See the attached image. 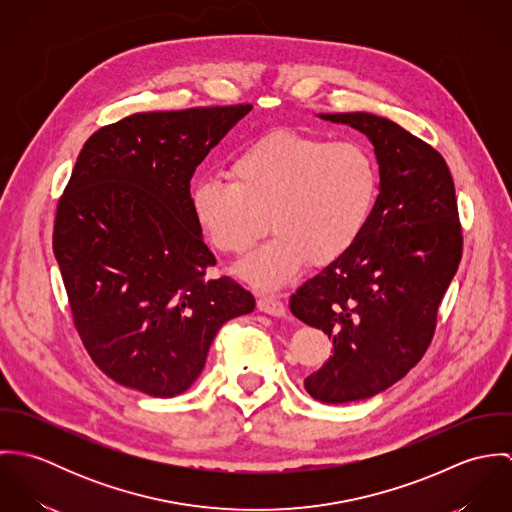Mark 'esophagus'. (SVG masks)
<instances>
[{"mask_svg":"<svg viewBox=\"0 0 512 512\" xmlns=\"http://www.w3.org/2000/svg\"><path fill=\"white\" fill-rule=\"evenodd\" d=\"M258 309L268 313V315H274V317H284L286 315V305L276 295H260L258 297Z\"/></svg>","mask_w":512,"mask_h":512,"instance_id":"34e87169","label":"esophagus"}]
</instances>
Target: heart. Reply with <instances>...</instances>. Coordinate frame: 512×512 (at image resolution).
<instances>
[{"instance_id":"b5f03b06","label":"heart","mask_w":512,"mask_h":512,"mask_svg":"<svg viewBox=\"0 0 512 512\" xmlns=\"http://www.w3.org/2000/svg\"><path fill=\"white\" fill-rule=\"evenodd\" d=\"M228 175L193 183L191 213L226 254L246 252L268 217L272 238L236 268L262 290L286 286L307 260L329 264L343 256L365 230L378 195L374 155L359 140L274 132L242 147Z\"/></svg>"}]
</instances>
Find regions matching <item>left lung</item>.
Segmentation results:
<instances>
[{"label": "left lung", "instance_id": "8db88e82", "mask_svg": "<svg viewBox=\"0 0 512 512\" xmlns=\"http://www.w3.org/2000/svg\"><path fill=\"white\" fill-rule=\"evenodd\" d=\"M319 118L363 132L380 171V195L357 242L290 297L297 319L333 339V357L303 380L305 390L345 404L386 390L424 357L463 236L439 151L368 112Z\"/></svg>", "mask_w": 512, "mask_h": 512}]
</instances>
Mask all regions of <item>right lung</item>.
I'll list each match as a JSON object with an SVG mask.
<instances>
[{
  "mask_svg": "<svg viewBox=\"0 0 512 512\" xmlns=\"http://www.w3.org/2000/svg\"><path fill=\"white\" fill-rule=\"evenodd\" d=\"M250 104L142 112L94 132L57 203L53 250L73 321L112 380L155 398L185 392L220 327L254 295L213 280L189 205L191 177Z\"/></svg>",
  "mask_w": 512,
  "mask_h": 512,
  "instance_id": "add662e5",
  "label": "right lung"
}]
</instances>
